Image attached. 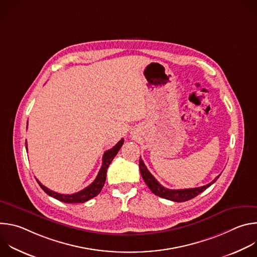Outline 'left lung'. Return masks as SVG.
Returning <instances> with one entry per match:
<instances>
[{
	"label": "left lung",
	"instance_id": "left-lung-1",
	"mask_svg": "<svg viewBox=\"0 0 257 257\" xmlns=\"http://www.w3.org/2000/svg\"><path fill=\"white\" fill-rule=\"evenodd\" d=\"M139 169H140V174L145 182V184L149 186V188L152 190V192L162 198H166L175 202H184L187 200H190L200 194L202 191H204L206 188H208L210 185H212L213 183L217 180L219 175L210 183H208L207 185L197 187V188H189V189H168L162 186L160 183L156 180V178L151 174V172L146 168L144 165L143 161L141 158L139 159Z\"/></svg>",
	"mask_w": 257,
	"mask_h": 257
}]
</instances>
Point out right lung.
Listing matches in <instances>:
<instances>
[{"instance_id": "add662e5", "label": "right lung", "mask_w": 257, "mask_h": 257, "mask_svg": "<svg viewBox=\"0 0 257 257\" xmlns=\"http://www.w3.org/2000/svg\"><path fill=\"white\" fill-rule=\"evenodd\" d=\"M28 124V122H27ZM27 128V127H26ZM124 143V139H121L114 148H112L111 150L106 151L104 154H103V157H102V165H101V168L95 178V180L91 183V184L89 186H87L86 188H84L83 190L77 192V193H74V194H61V193H57L53 190H50L48 189L46 186H44L42 183L36 179V181H38L39 185L42 187V189L50 196L62 201V202H65V203H83L93 197H95L102 189L103 185H104V182H105V178H106V171H107V168L109 166V164L112 163V161L114 160V158L117 156L118 152L120 151V149L122 148V145ZM25 145H26V150H27V142H25Z\"/></svg>"}]
</instances>
